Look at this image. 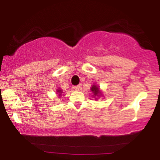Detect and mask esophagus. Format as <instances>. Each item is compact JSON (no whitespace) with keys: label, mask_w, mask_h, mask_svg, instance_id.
I'll return each mask as SVG.
<instances>
[{"label":"esophagus","mask_w":160,"mask_h":160,"mask_svg":"<svg viewBox=\"0 0 160 160\" xmlns=\"http://www.w3.org/2000/svg\"><path fill=\"white\" fill-rule=\"evenodd\" d=\"M74 88L75 90L80 91V90H81V89H82V85H81V84H79V85H78V86H75Z\"/></svg>","instance_id":"esophagus-1"}]
</instances>
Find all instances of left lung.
I'll return each instance as SVG.
<instances>
[{
	"label": "left lung",
	"instance_id": "obj_1",
	"mask_svg": "<svg viewBox=\"0 0 160 160\" xmlns=\"http://www.w3.org/2000/svg\"><path fill=\"white\" fill-rule=\"evenodd\" d=\"M91 90L95 95H101V92L99 91V88L97 86L93 85L92 87L91 88Z\"/></svg>",
	"mask_w": 160,
	"mask_h": 160
}]
</instances>
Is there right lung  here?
Wrapping results in <instances>:
<instances>
[{
	"mask_svg": "<svg viewBox=\"0 0 160 160\" xmlns=\"http://www.w3.org/2000/svg\"><path fill=\"white\" fill-rule=\"evenodd\" d=\"M57 92H58V94H59L60 96H61V94L62 93V90H60L59 89H57Z\"/></svg>",
	"mask_w": 160,
	"mask_h": 160,
	"instance_id": "right-lung-1",
	"label": "right lung"
}]
</instances>
